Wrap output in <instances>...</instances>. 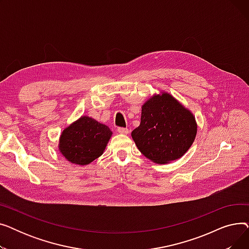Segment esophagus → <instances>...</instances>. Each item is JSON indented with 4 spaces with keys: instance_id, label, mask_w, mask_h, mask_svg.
I'll use <instances>...</instances> for the list:
<instances>
[{
    "instance_id": "obj_1",
    "label": "esophagus",
    "mask_w": 249,
    "mask_h": 249,
    "mask_svg": "<svg viewBox=\"0 0 249 249\" xmlns=\"http://www.w3.org/2000/svg\"><path fill=\"white\" fill-rule=\"evenodd\" d=\"M117 131L119 132L120 134H128L129 133V130L127 128H123V127H119L117 129Z\"/></svg>"
}]
</instances>
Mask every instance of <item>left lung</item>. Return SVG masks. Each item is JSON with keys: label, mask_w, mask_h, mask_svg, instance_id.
<instances>
[{"label": "left lung", "mask_w": 249, "mask_h": 249, "mask_svg": "<svg viewBox=\"0 0 249 249\" xmlns=\"http://www.w3.org/2000/svg\"><path fill=\"white\" fill-rule=\"evenodd\" d=\"M197 134L193 113L172 95H153L141 108L140 125L131 136L140 152L155 163L180 159Z\"/></svg>", "instance_id": "obj_1"}]
</instances>
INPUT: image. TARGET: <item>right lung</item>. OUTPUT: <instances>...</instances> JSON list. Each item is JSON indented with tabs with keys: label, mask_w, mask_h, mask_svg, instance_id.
Masks as SVG:
<instances>
[{
	"label": "right lung",
	"mask_w": 249,
	"mask_h": 249,
	"mask_svg": "<svg viewBox=\"0 0 249 249\" xmlns=\"http://www.w3.org/2000/svg\"><path fill=\"white\" fill-rule=\"evenodd\" d=\"M112 136L110 128L88 116L65 128L59 138V151L70 162L86 165L101 156Z\"/></svg>",
	"instance_id": "add662e5"
}]
</instances>
